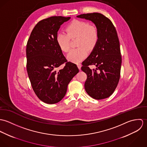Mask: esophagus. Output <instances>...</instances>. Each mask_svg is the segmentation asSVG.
I'll return each instance as SVG.
<instances>
[{"mask_svg":"<svg viewBox=\"0 0 147 147\" xmlns=\"http://www.w3.org/2000/svg\"><path fill=\"white\" fill-rule=\"evenodd\" d=\"M77 65H78V67L79 69H80L81 68V67H82V64L80 63H77Z\"/></svg>","mask_w":147,"mask_h":147,"instance_id":"1","label":"esophagus"}]
</instances>
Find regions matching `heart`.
Listing matches in <instances>:
<instances>
[{
	"instance_id": "heart-1",
	"label": "heart",
	"mask_w": 147,
	"mask_h": 147,
	"mask_svg": "<svg viewBox=\"0 0 147 147\" xmlns=\"http://www.w3.org/2000/svg\"><path fill=\"white\" fill-rule=\"evenodd\" d=\"M67 33H59L57 36V42L64 53L70 50L71 39H76V46L68 55V59L75 63L83 61L88 55V50H93L97 45L100 38L98 28L86 21L74 20L66 27Z\"/></svg>"
}]
</instances>
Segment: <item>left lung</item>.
Wrapping results in <instances>:
<instances>
[{
  "mask_svg": "<svg viewBox=\"0 0 147 147\" xmlns=\"http://www.w3.org/2000/svg\"><path fill=\"white\" fill-rule=\"evenodd\" d=\"M77 17L92 21L100 33L97 45L82 63V70L87 75L85 89L94 99L106 98L114 92L121 75L122 57L117 30L111 20L101 13L82 14ZM90 65L96 68L92 70Z\"/></svg>",
  "mask_w": 147,
  "mask_h": 147,
  "instance_id": "8db88e82",
  "label": "left lung"
}]
</instances>
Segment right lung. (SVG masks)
I'll use <instances>...</instances> for the list:
<instances>
[{"label":"right lung","instance_id":"1","mask_svg":"<svg viewBox=\"0 0 147 147\" xmlns=\"http://www.w3.org/2000/svg\"><path fill=\"white\" fill-rule=\"evenodd\" d=\"M70 17L52 16L39 21L26 44V70L32 88L45 103H58L64 97L68 84L79 72L68 62L57 42L58 31ZM65 64L63 69H58Z\"/></svg>","mask_w":147,"mask_h":147}]
</instances>
